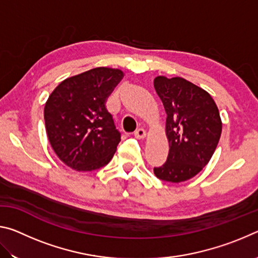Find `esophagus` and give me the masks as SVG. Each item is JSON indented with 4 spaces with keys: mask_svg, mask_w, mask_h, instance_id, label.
I'll return each instance as SVG.
<instances>
[{
    "mask_svg": "<svg viewBox=\"0 0 258 258\" xmlns=\"http://www.w3.org/2000/svg\"><path fill=\"white\" fill-rule=\"evenodd\" d=\"M134 137L137 139H145L146 138V131L143 128H138L134 132Z\"/></svg>",
    "mask_w": 258,
    "mask_h": 258,
    "instance_id": "obj_1",
    "label": "esophagus"
}]
</instances>
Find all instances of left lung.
I'll return each instance as SVG.
<instances>
[{"instance_id":"obj_1","label":"left lung","mask_w":258,"mask_h":258,"mask_svg":"<svg viewBox=\"0 0 258 258\" xmlns=\"http://www.w3.org/2000/svg\"><path fill=\"white\" fill-rule=\"evenodd\" d=\"M154 86L164 104L167 160L154 168L160 180H189L208 164L220 141L222 121L215 101L206 91L181 77L155 78Z\"/></svg>"}]
</instances>
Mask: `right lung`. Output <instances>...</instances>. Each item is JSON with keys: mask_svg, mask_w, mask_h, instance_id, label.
<instances>
[{"mask_svg": "<svg viewBox=\"0 0 258 258\" xmlns=\"http://www.w3.org/2000/svg\"><path fill=\"white\" fill-rule=\"evenodd\" d=\"M123 77L119 69L93 68L60 83L47 99L44 120L52 149L75 171L106 166L120 142L106 100Z\"/></svg>", "mask_w": 258, "mask_h": 258, "instance_id": "obj_1", "label": "right lung"}]
</instances>
